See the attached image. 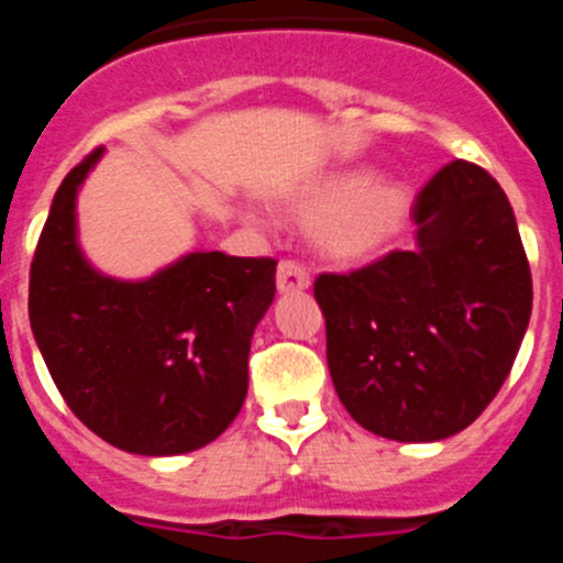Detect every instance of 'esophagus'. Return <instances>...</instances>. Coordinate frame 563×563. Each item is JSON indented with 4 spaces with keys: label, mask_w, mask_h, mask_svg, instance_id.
Instances as JSON below:
<instances>
[{
    "label": "esophagus",
    "mask_w": 563,
    "mask_h": 563,
    "mask_svg": "<svg viewBox=\"0 0 563 563\" xmlns=\"http://www.w3.org/2000/svg\"><path fill=\"white\" fill-rule=\"evenodd\" d=\"M276 287L282 292L307 290V287H310V273H307V267L301 265V262H296V258H282L276 271Z\"/></svg>",
    "instance_id": "1"
}]
</instances>
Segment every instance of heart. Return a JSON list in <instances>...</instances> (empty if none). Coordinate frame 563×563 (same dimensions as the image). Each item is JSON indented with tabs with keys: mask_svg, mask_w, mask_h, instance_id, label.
<instances>
[{
	"mask_svg": "<svg viewBox=\"0 0 563 563\" xmlns=\"http://www.w3.org/2000/svg\"><path fill=\"white\" fill-rule=\"evenodd\" d=\"M411 197L397 180H369V172H338L292 202V220L318 228V242L338 262L369 258L389 245L409 217Z\"/></svg>",
	"mask_w": 563,
	"mask_h": 563,
	"instance_id": "b5f03b06",
	"label": "heart"
}]
</instances>
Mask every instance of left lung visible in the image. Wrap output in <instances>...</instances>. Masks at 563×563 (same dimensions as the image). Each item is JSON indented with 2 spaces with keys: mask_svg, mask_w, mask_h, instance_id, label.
<instances>
[{
  "mask_svg": "<svg viewBox=\"0 0 563 563\" xmlns=\"http://www.w3.org/2000/svg\"><path fill=\"white\" fill-rule=\"evenodd\" d=\"M417 251L321 273L327 363L355 422L400 442L467 429L499 395L533 310V278L499 183L467 161L415 200Z\"/></svg>",
  "mask_w": 563,
  "mask_h": 563,
  "instance_id": "8db88e82",
  "label": "left lung"
}]
</instances>
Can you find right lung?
Instances as JSON below:
<instances>
[{
    "mask_svg": "<svg viewBox=\"0 0 563 563\" xmlns=\"http://www.w3.org/2000/svg\"><path fill=\"white\" fill-rule=\"evenodd\" d=\"M103 148L58 186L30 265V327L73 415L114 449L188 454L247 395L251 338L276 296V258L188 253L146 282L89 267L76 194Z\"/></svg>",
    "mask_w": 563,
    "mask_h": 563,
    "instance_id": "add662e5",
    "label": "right lung"
}]
</instances>
